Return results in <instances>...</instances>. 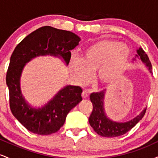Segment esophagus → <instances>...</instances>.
<instances>
[{"label": "esophagus", "instance_id": "34e87169", "mask_svg": "<svg viewBox=\"0 0 158 158\" xmlns=\"http://www.w3.org/2000/svg\"><path fill=\"white\" fill-rule=\"evenodd\" d=\"M89 94L90 92L88 91V90H83L82 94H81V96H82V97L84 98V99H86V98L88 97V96H89Z\"/></svg>", "mask_w": 158, "mask_h": 158}]
</instances>
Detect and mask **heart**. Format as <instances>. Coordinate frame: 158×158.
Instances as JSON below:
<instances>
[{
    "label": "heart",
    "instance_id": "heart-1",
    "mask_svg": "<svg viewBox=\"0 0 158 158\" xmlns=\"http://www.w3.org/2000/svg\"><path fill=\"white\" fill-rule=\"evenodd\" d=\"M129 58V49L118 41L104 39L88 47L83 59L74 56L71 68L81 84L89 82L93 72L98 70L97 79L102 86L117 84L124 73Z\"/></svg>",
    "mask_w": 158,
    "mask_h": 158
}]
</instances>
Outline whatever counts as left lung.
I'll list each match as a JSON object with an SVG mask.
<instances>
[{"mask_svg":"<svg viewBox=\"0 0 158 158\" xmlns=\"http://www.w3.org/2000/svg\"><path fill=\"white\" fill-rule=\"evenodd\" d=\"M137 57L146 64L152 73V64L147 54L142 48L137 50ZM135 60V59H134ZM106 90H102L98 93H92L90 96V101L93 104V110L89 117V123L94 131L99 135L106 137H115L121 136L131 129L137 123L143 118L146 111V108L134 119L125 123H118L108 118L104 111V97Z\"/></svg>","mask_w":158,"mask_h":158,"instance_id":"1","label":"left lung"}]
</instances>
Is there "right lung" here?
Returning a JSON list of instances; mask_svg holds the SVG:
<instances>
[{
    "mask_svg": "<svg viewBox=\"0 0 158 158\" xmlns=\"http://www.w3.org/2000/svg\"><path fill=\"white\" fill-rule=\"evenodd\" d=\"M80 38L73 32L50 26L40 27L23 39L12 52L6 72L10 107L14 117L28 131L40 135L56 133L64 125L70 110L82 100L79 86L67 85L47 104L33 107L26 102L20 89V78L25 64L36 56L61 57L68 65Z\"/></svg>",
    "mask_w": 158,
    "mask_h": 158,
    "instance_id": "1",
    "label": "right lung"
}]
</instances>
